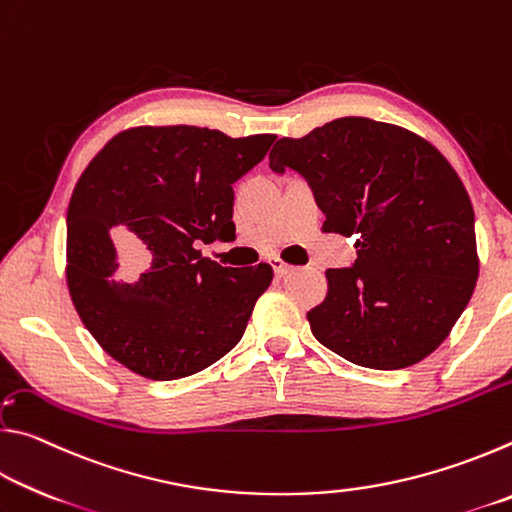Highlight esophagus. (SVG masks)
I'll use <instances>...</instances> for the list:
<instances>
[{"instance_id":"esophagus-1","label":"esophagus","mask_w":512,"mask_h":512,"mask_svg":"<svg viewBox=\"0 0 512 512\" xmlns=\"http://www.w3.org/2000/svg\"><path fill=\"white\" fill-rule=\"evenodd\" d=\"M271 266H273V271H275L277 277H282V275H287L289 271H293V266L287 264V262H282V259H273Z\"/></svg>"}]
</instances>
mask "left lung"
I'll use <instances>...</instances> for the list:
<instances>
[{
    "mask_svg": "<svg viewBox=\"0 0 512 512\" xmlns=\"http://www.w3.org/2000/svg\"><path fill=\"white\" fill-rule=\"evenodd\" d=\"M298 171L325 214L354 237L350 268H327V296L307 314L316 339L372 370L409 368L443 343L470 302L479 255L465 187L436 146L402 126L341 117L268 155Z\"/></svg>",
    "mask_w": 512,
    "mask_h": 512,
    "instance_id": "8db88e82",
    "label": "left lung"
}]
</instances>
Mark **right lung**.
Here are the masks:
<instances>
[{
    "label": "right lung",
    "mask_w": 512,
    "mask_h": 512,
    "mask_svg": "<svg viewBox=\"0 0 512 512\" xmlns=\"http://www.w3.org/2000/svg\"><path fill=\"white\" fill-rule=\"evenodd\" d=\"M273 142L137 126L81 173L67 207V289L88 332L135 375L189 377L244 336L273 268L221 266L196 246L235 237L232 185Z\"/></svg>",
    "instance_id": "obj_1"
}]
</instances>
